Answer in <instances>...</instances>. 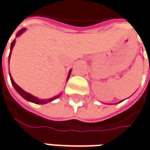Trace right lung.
Returning a JSON list of instances; mask_svg holds the SVG:
<instances>
[{"instance_id": "right-lung-1", "label": "right lung", "mask_w": 150, "mask_h": 150, "mask_svg": "<svg viewBox=\"0 0 150 150\" xmlns=\"http://www.w3.org/2000/svg\"><path fill=\"white\" fill-rule=\"evenodd\" d=\"M25 31V28H23V29H21L17 33H16V36H19V35H21L22 33H23V32ZM14 44H15V39L11 42V52H10V54H9V59H10V56H11V50L13 49V46H14ZM70 75V71H69V76ZM68 76V78H69ZM10 78H11V84L13 85V86L14 88L16 89V91L19 93V94L21 95L22 96H23L24 99H26L27 101H29L31 102H33V103H36V104H45V103H47V102H49V101H54V100H55L57 99L59 96H59H54V97H52V98H49V99H46V100H42V99H38V98H37L35 96H32L29 93H28V92H26V91H24L22 88H20L17 85H16V83L14 82V81L12 80V78H11V76L10 75Z\"/></svg>"}]
</instances>
